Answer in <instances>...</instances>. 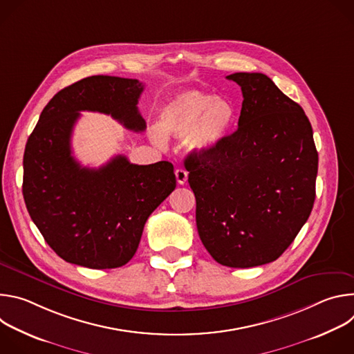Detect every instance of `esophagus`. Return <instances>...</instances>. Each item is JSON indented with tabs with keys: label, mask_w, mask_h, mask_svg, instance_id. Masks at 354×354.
I'll return each mask as SVG.
<instances>
[{
	"label": "esophagus",
	"mask_w": 354,
	"mask_h": 354,
	"mask_svg": "<svg viewBox=\"0 0 354 354\" xmlns=\"http://www.w3.org/2000/svg\"><path fill=\"white\" fill-rule=\"evenodd\" d=\"M175 176H176V182L179 185H185L186 180H187V171L183 169V168H178L175 171Z\"/></svg>",
	"instance_id": "34e87169"
}]
</instances>
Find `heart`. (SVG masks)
<instances>
[{"mask_svg":"<svg viewBox=\"0 0 354 354\" xmlns=\"http://www.w3.org/2000/svg\"><path fill=\"white\" fill-rule=\"evenodd\" d=\"M161 127L154 126L149 134L158 145L167 136L185 137L189 151L198 156L209 154L228 136L235 112L230 100L212 93L186 89L169 96L161 108Z\"/></svg>","mask_w":354,"mask_h":354,"instance_id":"heart-1","label":"heart"}]
</instances>
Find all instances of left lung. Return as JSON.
<instances>
[{
    "instance_id": "8db88e82",
    "label": "left lung",
    "mask_w": 354,
    "mask_h": 354,
    "mask_svg": "<svg viewBox=\"0 0 354 354\" xmlns=\"http://www.w3.org/2000/svg\"><path fill=\"white\" fill-rule=\"evenodd\" d=\"M227 78L243 96L238 129L185 168L201 242L220 265L245 269L276 261L307 223L318 153L306 112L268 75Z\"/></svg>"
}]
</instances>
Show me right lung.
Here are the masks:
<instances>
[{
  "mask_svg": "<svg viewBox=\"0 0 354 354\" xmlns=\"http://www.w3.org/2000/svg\"><path fill=\"white\" fill-rule=\"evenodd\" d=\"M138 80L92 75L57 92L40 113L24 154L22 193L44 241L68 263L89 269L126 265L144 224L176 187L174 165H136L116 156L97 169L71 156V134L82 111L111 115L144 131Z\"/></svg>",
  "mask_w": 354,
  "mask_h": 354,
  "instance_id": "obj_1",
  "label": "right lung"
}]
</instances>
